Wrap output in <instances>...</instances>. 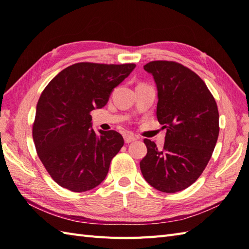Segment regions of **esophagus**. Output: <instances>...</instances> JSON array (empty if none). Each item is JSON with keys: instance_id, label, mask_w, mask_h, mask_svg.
<instances>
[{"instance_id": "1", "label": "esophagus", "mask_w": 249, "mask_h": 249, "mask_svg": "<svg viewBox=\"0 0 249 249\" xmlns=\"http://www.w3.org/2000/svg\"><path fill=\"white\" fill-rule=\"evenodd\" d=\"M124 142L125 143H131V142H133V141H135L136 140V137L135 136H133V135H131V134H126V135H124Z\"/></svg>"}]
</instances>
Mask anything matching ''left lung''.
I'll return each mask as SVG.
<instances>
[{"mask_svg":"<svg viewBox=\"0 0 249 249\" xmlns=\"http://www.w3.org/2000/svg\"><path fill=\"white\" fill-rule=\"evenodd\" d=\"M143 69L155 80L157 118L166 135L162 149L144 139L140 169L155 189L176 193L191 186L211 159L219 135L217 105L205 82L182 64L153 61Z\"/></svg>","mask_w":249,"mask_h":249,"instance_id":"1","label":"left lung"}]
</instances>
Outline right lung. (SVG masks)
Returning <instances> with one entry per match:
<instances>
[{
	"label": "right lung",
	"instance_id": "add662e5",
	"mask_svg": "<svg viewBox=\"0 0 249 249\" xmlns=\"http://www.w3.org/2000/svg\"><path fill=\"white\" fill-rule=\"evenodd\" d=\"M135 66L76 63L44 88L36 106L33 140L43 166L58 185L85 192L106 178L124 138L113 130L95 133L90 112L106 106L113 89Z\"/></svg>",
	"mask_w": 249,
	"mask_h": 249
}]
</instances>
